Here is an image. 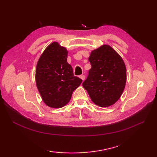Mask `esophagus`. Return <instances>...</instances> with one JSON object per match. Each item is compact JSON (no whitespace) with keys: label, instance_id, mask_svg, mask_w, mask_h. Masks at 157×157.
<instances>
[{"label":"esophagus","instance_id":"34e87169","mask_svg":"<svg viewBox=\"0 0 157 157\" xmlns=\"http://www.w3.org/2000/svg\"><path fill=\"white\" fill-rule=\"evenodd\" d=\"M79 78H80L82 79V80L83 81H84V79H85V78H86V76L84 75H80V76H79Z\"/></svg>","mask_w":157,"mask_h":157}]
</instances>
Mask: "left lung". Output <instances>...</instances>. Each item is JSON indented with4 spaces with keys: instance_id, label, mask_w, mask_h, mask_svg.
<instances>
[{
    "instance_id": "obj_1",
    "label": "left lung",
    "mask_w": 157,
    "mask_h": 157,
    "mask_svg": "<svg viewBox=\"0 0 157 157\" xmlns=\"http://www.w3.org/2000/svg\"><path fill=\"white\" fill-rule=\"evenodd\" d=\"M88 60L92 67L83 87L96 105H113L121 97L125 86L124 62L114 49L106 44L92 51Z\"/></svg>"
}]
</instances>
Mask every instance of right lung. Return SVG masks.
Returning a JSON list of instances; mask_svg holds the SVG:
<instances>
[{"label":"right lung","mask_w":157,"mask_h":157,"mask_svg":"<svg viewBox=\"0 0 157 157\" xmlns=\"http://www.w3.org/2000/svg\"><path fill=\"white\" fill-rule=\"evenodd\" d=\"M68 51L54 42L40 57L36 69V82L42 101L52 108H61L69 102L72 93L82 82L73 75L67 61Z\"/></svg>","instance_id":"obj_1"}]
</instances>
